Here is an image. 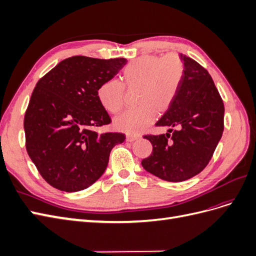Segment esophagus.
<instances>
[{
    "label": "esophagus",
    "mask_w": 256,
    "mask_h": 256,
    "mask_svg": "<svg viewBox=\"0 0 256 256\" xmlns=\"http://www.w3.org/2000/svg\"><path fill=\"white\" fill-rule=\"evenodd\" d=\"M138 138H140V136H130V134H128V136H126V140H127L128 142H134V141L138 140Z\"/></svg>",
    "instance_id": "1"
}]
</instances>
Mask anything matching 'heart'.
Segmentation results:
<instances>
[{"mask_svg": "<svg viewBox=\"0 0 256 256\" xmlns=\"http://www.w3.org/2000/svg\"><path fill=\"white\" fill-rule=\"evenodd\" d=\"M184 76L182 60L171 54L164 58L144 56L136 58L124 68L122 83L108 80L100 85L97 97L104 109L111 114L122 111L125 102V86L138 88L136 104L114 120V126L129 134H138L152 125L158 114L170 110L180 92Z\"/></svg>", "mask_w": 256, "mask_h": 256, "instance_id": "1", "label": "heart"}]
</instances>
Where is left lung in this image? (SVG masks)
<instances>
[{
	"label": "left lung",
	"mask_w": 256,
	"mask_h": 256,
	"mask_svg": "<svg viewBox=\"0 0 256 256\" xmlns=\"http://www.w3.org/2000/svg\"><path fill=\"white\" fill-rule=\"evenodd\" d=\"M184 76L170 110L157 126L176 127L166 134H146L152 145L142 160L147 172L166 182H184L208 164L224 129V104L210 74L198 62L180 54Z\"/></svg>",
	"instance_id": "1"
}]
</instances>
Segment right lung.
I'll list each match as a JSON object with an SVG mask.
<instances>
[{"label":"right lung","instance_id":"obj_1","mask_svg":"<svg viewBox=\"0 0 256 256\" xmlns=\"http://www.w3.org/2000/svg\"><path fill=\"white\" fill-rule=\"evenodd\" d=\"M127 63L126 58H68L37 82L24 115L26 147L38 172L66 192L86 189L99 180L120 132L92 130L111 122L97 90Z\"/></svg>","mask_w":256,"mask_h":256}]
</instances>
